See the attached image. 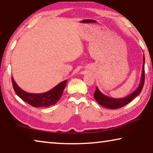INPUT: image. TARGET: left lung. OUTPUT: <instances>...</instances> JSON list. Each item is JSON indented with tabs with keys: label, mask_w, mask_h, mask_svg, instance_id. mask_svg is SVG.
I'll list each match as a JSON object with an SVG mask.
<instances>
[{
	"label": "left lung",
	"mask_w": 153,
	"mask_h": 153,
	"mask_svg": "<svg viewBox=\"0 0 153 153\" xmlns=\"http://www.w3.org/2000/svg\"><path fill=\"white\" fill-rule=\"evenodd\" d=\"M144 60L145 58L144 55L141 81L138 87L137 88L135 91H134L131 94L122 98H113L103 94L100 91L99 89L97 87V89H96V91L94 94V97L95 98V100L98 102V104L104 107L111 108V109H116V108L123 107V106L128 104V103L130 102L134 98L140 94L144 83Z\"/></svg>",
	"instance_id": "8db88e82"
}]
</instances>
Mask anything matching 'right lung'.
Returning <instances> with one entry per match:
<instances>
[{
	"label": "right lung",
	"instance_id": "right-lung-1",
	"mask_svg": "<svg viewBox=\"0 0 153 153\" xmlns=\"http://www.w3.org/2000/svg\"><path fill=\"white\" fill-rule=\"evenodd\" d=\"M11 79L13 87L16 94L24 101L34 107H47L55 105L61 98L67 82V80H64L48 92L33 94L25 92L17 86L13 77H12Z\"/></svg>",
	"mask_w": 153,
	"mask_h": 153
}]
</instances>
